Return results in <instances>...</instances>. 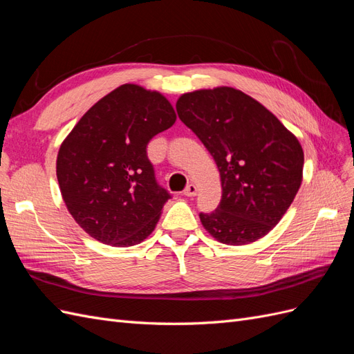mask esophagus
I'll return each instance as SVG.
<instances>
[{"instance_id":"1","label":"esophagus","mask_w":354,"mask_h":354,"mask_svg":"<svg viewBox=\"0 0 354 354\" xmlns=\"http://www.w3.org/2000/svg\"><path fill=\"white\" fill-rule=\"evenodd\" d=\"M196 194H198V187L195 185H189L183 192V195L187 198H194L196 196Z\"/></svg>"}]
</instances>
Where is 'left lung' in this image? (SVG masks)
<instances>
[{
  "label": "left lung",
  "mask_w": 354,
  "mask_h": 354,
  "mask_svg": "<svg viewBox=\"0 0 354 354\" xmlns=\"http://www.w3.org/2000/svg\"><path fill=\"white\" fill-rule=\"evenodd\" d=\"M176 108L220 171V205L199 214L202 226L226 245L266 236L301 186L304 152L298 138L260 102L232 87L185 93Z\"/></svg>",
  "instance_id": "left-lung-1"
}]
</instances>
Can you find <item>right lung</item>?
<instances>
[{
	"label": "right lung",
	"instance_id": "add662e5",
	"mask_svg": "<svg viewBox=\"0 0 354 354\" xmlns=\"http://www.w3.org/2000/svg\"><path fill=\"white\" fill-rule=\"evenodd\" d=\"M177 120L158 91L124 84L82 115L60 145L56 174L78 226L104 245L133 246L151 234L169 194L146 146Z\"/></svg>",
	"mask_w": 354,
	"mask_h": 354
}]
</instances>
